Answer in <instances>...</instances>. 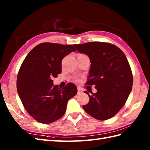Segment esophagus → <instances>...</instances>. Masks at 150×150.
Listing matches in <instances>:
<instances>
[{
	"label": "esophagus",
	"mask_w": 150,
	"mask_h": 150,
	"mask_svg": "<svg viewBox=\"0 0 150 150\" xmlns=\"http://www.w3.org/2000/svg\"><path fill=\"white\" fill-rule=\"evenodd\" d=\"M77 90H78V93H81V92L82 91V88L81 87H78L77 88Z\"/></svg>",
	"instance_id": "obj_1"
}]
</instances>
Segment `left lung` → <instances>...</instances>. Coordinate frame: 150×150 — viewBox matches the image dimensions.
<instances>
[{"instance_id": "left-lung-1", "label": "left lung", "mask_w": 150, "mask_h": 150, "mask_svg": "<svg viewBox=\"0 0 150 150\" xmlns=\"http://www.w3.org/2000/svg\"><path fill=\"white\" fill-rule=\"evenodd\" d=\"M78 52L90 60L88 85H95L97 93L88 94L90 101L82 108L98 120L113 117L126 103L133 86V76L126 57L113 44L101 42L74 44Z\"/></svg>"}]
</instances>
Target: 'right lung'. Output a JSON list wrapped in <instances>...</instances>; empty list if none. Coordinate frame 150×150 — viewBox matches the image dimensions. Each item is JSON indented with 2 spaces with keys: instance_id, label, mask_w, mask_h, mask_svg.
I'll use <instances>...</instances> for the list:
<instances>
[{
  "instance_id": "right-lung-1",
  "label": "right lung",
  "mask_w": 150,
  "mask_h": 150,
  "mask_svg": "<svg viewBox=\"0 0 150 150\" xmlns=\"http://www.w3.org/2000/svg\"><path fill=\"white\" fill-rule=\"evenodd\" d=\"M72 45L44 42L31 50L17 75V88L27 112L39 122L49 124L65 113L67 103L77 93L75 84L60 89L53 77L62 71V60L75 52Z\"/></svg>"
}]
</instances>
